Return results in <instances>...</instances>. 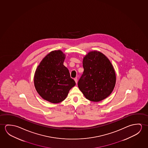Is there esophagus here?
Listing matches in <instances>:
<instances>
[{"instance_id": "1", "label": "esophagus", "mask_w": 148, "mask_h": 148, "mask_svg": "<svg viewBox=\"0 0 148 148\" xmlns=\"http://www.w3.org/2000/svg\"><path fill=\"white\" fill-rule=\"evenodd\" d=\"M74 80H75V83H76V84H77V77H75V79H74Z\"/></svg>"}]
</instances>
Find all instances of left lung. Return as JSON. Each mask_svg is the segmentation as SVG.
<instances>
[{
  "mask_svg": "<svg viewBox=\"0 0 148 148\" xmlns=\"http://www.w3.org/2000/svg\"><path fill=\"white\" fill-rule=\"evenodd\" d=\"M83 67L77 85L85 98L94 102L107 98L116 84L115 71L108 58L100 52H90L83 59Z\"/></svg>",
  "mask_w": 148,
  "mask_h": 148,
  "instance_id": "left-lung-1",
  "label": "left lung"
}]
</instances>
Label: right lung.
Here are the masks:
<instances>
[{
  "mask_svg": "<svg viewBox=\"0 0 148 148\" xmlns=\"http://www.w3.org/2000/svg\"><path fill=\"white\" fill-rule=\"evenodd\" d=\"M65 58L60 50L51 52L42 59L35 71V89L42 98L51 103L63 101L75 85L63 65Z\"/></svg>",
  "mask_w": 148,
  "mask_h": 148,
  "instance_id": "obj_1",
  "label": "right lung"
}]
</instances>
